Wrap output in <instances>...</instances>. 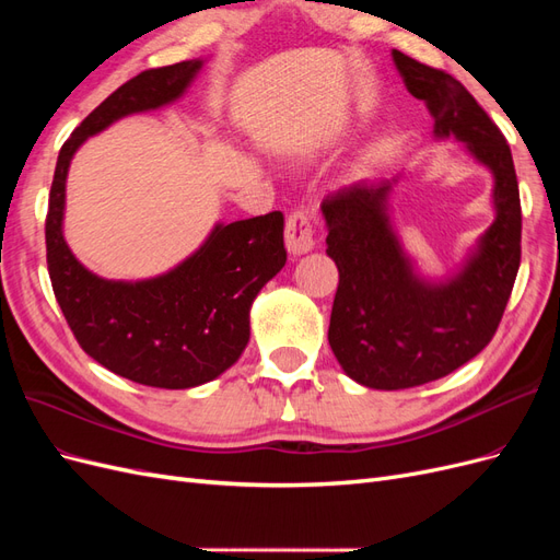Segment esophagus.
I'll use <instances>...</instances> for the list:
<instances>
[{"instance_id":"1","label":"esophagus","mask_w":560,"mask_h":560,"mask_svg":"<svg viewBox=\"0 0 560 560\" xmlns=\"http://www.w3.org/2000/svg\"><path fill=\"white\" fill-rule=\"evenodd\" d=\"M284 243L290 254L294 257H301V254H306L315 247V238H313V224H311V217L306 212H294L287 219V226H284Z\"/></svg>"}]
</instances>
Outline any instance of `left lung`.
I'll return each mask as SVG.
<instances>
[{"instance_id": "1", "label": "left lung", "mask_w": 560, "mask_h": 560, "mask_svg": "<svg viewBox=\"0 0 560 560\" xmlns=\"http://www.w3.org/2000/svg\"><path fill=\"white\" fill-rule=\"evenodd\" d=\"M393 60L413 97L425 100L434 138H455L493 175V224L460 268L425 278L389 217L399 177L362 179L327 196V254L338 268L329 346L346 374L374 389H404L448 376L490 343L521 264L518 182L500 128L451 74L401 50Z\"/></svg>"}]
</instances>
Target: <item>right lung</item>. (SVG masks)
Masks as SVG:
<instances>
[{"label":"right lung","mask_w":560,"mask_h":560,"mask_svg":"<svg viewBox=\"0 0 560 560\" xmlns=\"http://www.w3.org/2000/svg\"><path fill=\"white\" fill-rule=\"evenodd\" d=\"M202 65L196 58L147 70L116 89L62 144L48 196L46 261L67 325L97 364L149 387H196L238 362L249 341L252 303L287 261L284 217L219 222L165 273L107 280L83 266L65 241V184L83 142L118 118L173 105Z\"/></svg>","instance_id":"obj_1"}]
</instances>
